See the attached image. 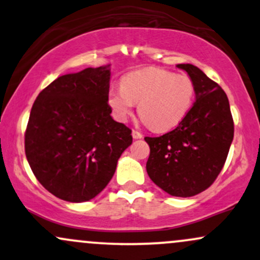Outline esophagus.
<instances>
[{
	"instance_id": "1",
	"label": "esophagus",
	"mask_w": 260,
	"mask_h": 260,
	"mask_svg": "<svg viewBox=\"0 0 260 260\" xmlns=\"http://www.w3.org/2000/svg\"><path fill=\"white\" fill-rule=\"evenodd\" d=\"M132 136H133L134 139H140V138H142V137H143V134L140 133V132H138V131L133 129V131H132Z\"/></svg>"
}]
</instances>
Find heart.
Wrapping results in <instances>:
<instances>
[{"label": "heart", "mask_w": 260, "mask_h": 260, "mask_svg": "<svg viewBox=\"0 0 260 260\" xmlns=\"http://www.w3.org/2000/svg\"><path fill=\"white\" fill-rule=\"evenodd\" d=\"M194 96V83L186 74L151 67L124 76L120 88L110 90L107 103L120 121L127 120L137 103L145 123L155 131H166L186 117Z\"/></svg>", "instance_id": "1"}]
</instances>
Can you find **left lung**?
Masks as SVG:
<instances>
[{"mask_svg": "<svg viewBox=\"0 0 260 260\" xmlns=\"http://www.w3.org/2000/svg\"><path fill=\"white\" fill-rule=\"evenodd\" d=\"M196 86V103L175 129L145 137L150 147L147 172L151 181L174 197H193L209 188L225 165L234 120L228 95L196 66L177 64Z\"/></svg>", "mask_w": 260, "mask_h": 260, "instance_id": "8db88e82", "label": "left lung"}]
</instances>
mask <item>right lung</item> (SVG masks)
<instances>
[{
	"mask_svg": "<svg viewBox=\"0 0 260 260\" xmlns=\"http://www.w3.org/2000/svg\"><path fill=\"white\" fill-rule=\"evenodd\" d=\"M110 66L58 77L38 95L25 155L45 189L66 202L90 201L107 186L132 131L113 121Z\"/></svg>",
	"mask_w": 260,
	"mask_h": 260,
	"instance_id": "right-lung-1",
	"label": "right lung"
}]
</instances>
